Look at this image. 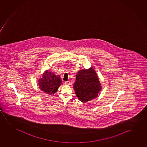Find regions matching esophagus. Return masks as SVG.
I'll list each match as a JSON object with an SVG mask.
<instances>
[{"label": "esophagus", "mask_w": 147, "mask_h": 147, "mask_svg": "<svg viewBox=\"0 0 147 147\" xmlns=\"http://www.w3.org/2000/svg\"><path fill=\"white\" fill-rule=\"evenodd\" d=\"M70 81H66L65 82V85H70Z\"/></svg>", "instance_id": "1"}]
</instances>
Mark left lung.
Wrapping results in <instances>:
<instances>
[{
    "label": "left lung",
    "mask_w": 147,
    "mask_h": 147,
    "mask_svg": "<svg viewBox=\"0 0 147 147\" xmlns=\"http://www.w3.org/2000/svg\"><path fill=\"white\" fill-rule=\"evenodd\" d=\"M73 84L76 96L83 102L95 98L102 88L96 73L93 68L78 71Z\"/></svg>",
    "instance_id": "obj_1"
}]
</instances>
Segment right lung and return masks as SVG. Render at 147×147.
<instances>
[{
	"instance_id": "1",
	"label": "right lung",
	"mask_w": 147,
	"mask_h": 147,
	"mask_svg": "<svg viewBox=\"0 0 147 147\" xmlns=\"http://www.w3.org/2000/svg\"><path fill=\"white\" fill-rule=\"evenodd\" d=\"M38 82L40 90L49 95L54 94L56 92L59 86L62 84L60 75H56L54 72L48 70L45 72Z\"/></svg>"
}]
</instances>
